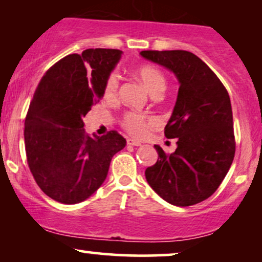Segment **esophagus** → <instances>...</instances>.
Masks as SVG:
<instances>
[{
    "mask_svg": "<svg viewBox=\"0 0 262 262\" xmlns=\"http://www.w3.org/2000/svg\"><path fill=\"white\" fill-rule=\"evenodd\" d=\"M127 144L128 145H134V146H139L142 144L139 141H136V139H132V138H128L127 139Z\"/></svg>",
    "mask_w": 262,
    "mask_h": 262,
    "instance_id": "1",
    "label": "esophagus"
}]
</instances>
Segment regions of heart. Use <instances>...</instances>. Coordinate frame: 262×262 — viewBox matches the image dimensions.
Returning a JSON list of instances; mask_svg holds the SVG:
<instances>
[{"instance_id": "obj_1", "label": "heart", "mask_w": 262, "mask_h": 262, "mask_svg": "<svg viewBox=\"0 0 262 262\" xmlns=\"http://www.w3.org/2000/svg\"><path fill=\"white\" fill-rule=\"evenodd\" d=\"M137 75L141 78L143 84L154 95L156 93H162L166 87V78L159 69L151 66H143L137 69ZM119 91V76L117 73L108 75L103 85V98L106 100H113ZM152 124V120L142 114L136 112L125 113L123 118V125L126 130L134 136H144L149 125Z\"/></svg>"}]
</instances>
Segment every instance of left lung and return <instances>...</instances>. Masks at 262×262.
I'll return each instance as SVG.
<instances>
[{
	"mask_svg": "<svg viewBox=\"0 0 262 262\" xmlns=\"http://www.w3.org/2000/svg\"><path fill=\"white\" fill-rule=\"evenodd\" d=\"M143 58L170 70L179 92L164 127L178 148L167 155L160 145L157 162L145 170L148 184L175 206H191L216 192L235 156L232 111L227 89L194 53L184 50L142 51Z\"/></svg>",
	"mask_w": 262,
	"mask_h": 262,
	"instance_id": "left-lung-1",
	"label": "left lung"
}]
</instances>
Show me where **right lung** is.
<instances>
[{"instance_id":"1","label":"right lung","mask_w":262,"mask_h":262,"mask_svg":"<svg viewBox=\"0 0 262 262\" xmlns=\"http://www.w3.org/2000/svg\"><path fill=\"white\" fill-rule=\"evenodd\" d=\"M123 51L88 49L58 60L39 82L25 120L31 173L46 195L62 204L89 198L103 184L126 139L117 131L85 134L83 118L103 96Z\"/></svg>"}]
</instances>
